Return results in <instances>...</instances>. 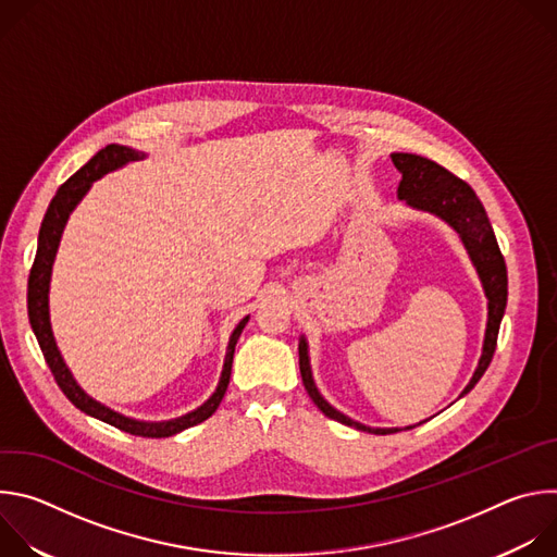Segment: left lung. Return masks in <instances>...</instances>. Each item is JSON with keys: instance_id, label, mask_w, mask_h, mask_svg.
Here are the masks:
<instances>
[{"instance_id": "1", "label": "left lung", "mask_w": 557, "mask_h": 557, "mask_svg": "<svg viewBox=\"0 0 557 557\" xmlns=\"http://www.w3.org/2000/svg\"><path fill=\"white\" fill-rule=\"evenodd\" d=\"M392 163L394 168L404 174L401 185H399V198L406 200L408 205L436 213L438 218H443L445 222H449L462 237V243L469 251V258L479 271L487 299H490V320H487V333H485V346H483V357L479 361V368H475L469 385L462 389V394H467L475 383L481 381V376L485 374V370L490 368L494 352H496V344H498V331H500V322L505 314V306H507V267H505V258L500 253V247L496 243L494 228L490 224V218L485 213L483 202L479 200V196L473 194V189L460 181L458 176H454L451 172H447L445 168H441L438 163L430 161V158L417 156V153H392ZM299 372H301V381L304 387L308 392V396L312 399V404L320 408L329 419L363 430V432H372V434H394L401 430H381V428H366L348 417H344L342 412H337L333 406H329L324 401V396L317 392L314 381L310 376V363H308V350H306V342H299ZM460 394V396H462ZM412 430V428H408Z\"/></svg>"}]
</instances>
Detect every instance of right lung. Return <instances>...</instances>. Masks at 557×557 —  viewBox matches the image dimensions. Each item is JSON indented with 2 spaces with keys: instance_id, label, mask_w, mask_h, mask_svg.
<instances>
[{
  "instance_id": "obj_1",
  "label": "right lung",
  "mask_w": 557,
  "mask_h": 557,
  "mask_svg": "<svg viewBox=\"0 0 557 557\" xmlns=\"http://www.w3.org/2000/svg\"><path fill=\"white\" fill-rule=\"evenodd\" d=\"M138 158H143V153L129 149V147H123V145H108L103 147L101 151H97L90 161L78 170L74 176H70L61 187L59 191L54 194L46 215H44V222H41V228H39V245H37V256H35V262H33V269H30V277H28V317H30V326L35 331V337L39 342V348L44 352V359L57 381V385L61 387V392L67 396V399L72 401L74 408H78L82 412L103 421V423H110L114 425L116 430L121 432H127V434H134V436H143V438H168V436H174L187 428H194L202 421H207L220 406L222 396L226 392V385H228V376H231V363H233V350H235V344L237 339H240V333L243 329L247 326L249 317H245V320L237 324V329L233 331L231 335V342H228V352H226V359H224V370H222V376H220V383H218V389L213 392L211 399L200 406L198 410L181 417V419H174V421H165V423H143V421H134V419H127L101 404H97L95 399H90V396L76 385V381L72 379L70 370L65 368L59 350H57V344H54V337H52V331H50V317H48V284H50V271H52V262H54V253H57V247H59V240H61V231L65 226V220L70 215V211L76 207V202L82 200L86 196V191L90 189V185L101 178L103 174L125 165V163H132V161H138Z\"/></svg>"
}]
</instances>
